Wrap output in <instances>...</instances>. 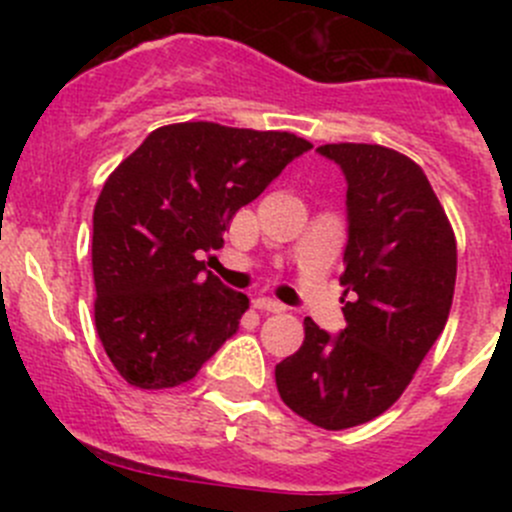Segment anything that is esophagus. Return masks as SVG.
Returning <instances> with one entry per match:
<instances>
[{
  "instance_id": "obj_1",
  "label": "esophagus",
  "mask_w": 512,
  "mask_h": 512,
  "mask_svg": "<svg viewBox=\"0 0 512 512\" xmlns=\"http://www.w3.org/2000/svg\"><path fill=\"white\" fill-rule=\"evenodd\" d=\"M255 307L262 309V312H285V304L272 297H257Z\"/></svg>"
}]
</instances>
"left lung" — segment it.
Instances as JSON below:
<instances>
[{"label":"left lung","instance_id":"obj_1","mask_svg":"<svg viewBox=\"0 0 512 512\" xmlns=\"http://www.w3.org/2000/svg\"><path fill=\"white\" fill-rule=\"evenodd\" d=\"M347 180L344 302L339 334L304 319L299 352L275 369L297 416L327 431L384 414L446 327L456 287V237L426 173L369 143H329Z\"/></svg>","mask_w":512,"mask_h":512}]
</instances>
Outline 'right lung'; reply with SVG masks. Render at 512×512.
<instances>
[{
	"mask_svg": "<svg viewBox=\"0 0 512 512\" xmlns=\"http://www.w3.org/2000/svg\"><path fill=\"white\" fill-rule=\"evenodd\" d=\"M309 148L287 131L173 123L108 175L94 208V314L128 384H185L237 332L250 299L200 255L220 250L237 210Z\"/></svg>",
	"mask_w": 512,
	"mask_h": 512,
	"instance_id": "add662e5",
	"label": "right lung"
}]
</instances>
